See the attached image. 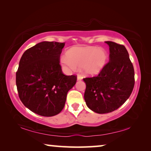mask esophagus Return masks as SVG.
I'll return each instance as SVG.
<instances>
[{
  "label": "esophagus",
  "mask_w": 151,
  "mask_h": 151,
  "mask_svg": "<svg viewBox=\"0 0 151 151\" xmlns=\"http://www.w3.org/2000/svg\"><path fill=\"white\" fill-rule=\"evenodd\" d=\"M82 79H83V76H82L81 75H78V76H77V80L78 81H81V80H82Z\"/></svg>",
  "instance_id": "34e87169"
}]
</instances>
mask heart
Masks as SVG:
<instances>
[{"instance_id": "b5f03b06", "label": "heart", "mask_w": 151, "mask_h": 151, "mask_svg": "<svg viewBox=\"0 0 151 151\" xmlns=\"http://www.w3.org/2000/svg\"><path fill=\"white\" fill-rule=\"evenodd\" d=\"M108 60V55L103 48L95 47H74L66 52V57L60 59L61 65L68 70L81 68L86 75L94 76L103 70Z\"/></svg>"}]
</instances>
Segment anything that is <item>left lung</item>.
<instances>
[{"label": "left lung", "mask_w": 151, "mask_h": 151, "mask_svg": "<svg viewBox=\"0 0 151 151\" xmlns=\"http://www.w3.org/2000/svg\"><path fill=\"white\" fill-rule=\"evenodd\" d=\"M109 61L99 75L83 78L85 101L89 109L99 114L115 111L131 95L134 85V71L124 45L106 41Z\"/></svg>", "instance_id": "8db88e82"}]
</instances>
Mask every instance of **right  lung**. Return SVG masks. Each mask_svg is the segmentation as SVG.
Segmentation results:
<instances>
[{"label": "right lung", "mask_w": 151, "mask_h": 151, "mask_svg": "<svg viewBox=\"0 0 151 151\" xmlns=\"http://www.w3.org/2000/svg\"><path fill=\"white\" fill-rule=\"evenodd\" d=\"M65 42H39L22 55L16 73L20 101L32 112L43 116L60 113L76 75H65L60 57Z\"/></svg>", "instance_id": "right-lung-1"}]
</instances>
